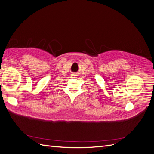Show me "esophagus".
Instances as JSON below:
<instances>
[{"label":"esophagus","mask_w":154,"mask_h":154,"mask_svg":"<svg viewBox=\"0 0 154 154\" xmlns=\"http://www.w3.org/2000/svg\"><path fill=\"white\" fill-rule=\"evenodd\" d=\"M72 76H76V74H72Z\"/></svg>","instance_id":"obj_1"}]
</instances>
